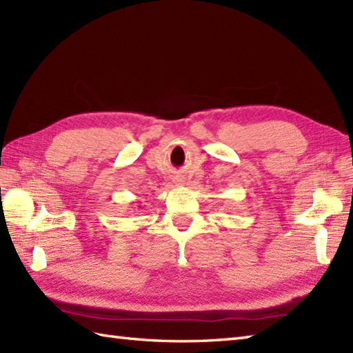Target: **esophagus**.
Listing matches in <instances>:
<instances>
[{
  "label": "esophagus",
  "instance_id": "34e87169",
  "mask_svg": "<svg viewBox=\"0 0 353 353\" xmlns=\"http://www.w3.org/2000/svg\"><path fill=\"white\" fill-rule=\"evenodd\" d=\"M177 182H179V183H181V182H182V179H181V177H177Z\"/></svg>",
  "mask_w": 353,
  "mask_h": 353
}]
</instances>
